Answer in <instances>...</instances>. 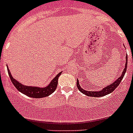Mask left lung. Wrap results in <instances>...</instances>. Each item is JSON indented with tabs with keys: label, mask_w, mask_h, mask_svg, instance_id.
<instances>
[{
	"label": "left lung",
	"mask_w": 133,
	"mask_h": 133,
	"mask_svg": "<svg viewBox=\"0 0 133 133\" xmlns=\"http://www.w3.org/2000/svg\"><path fill=\"white\" fill-rule=\"evenodd\" d=\"M127 56H126V63H125V68L123 70V72H122L121 75L120 76L119 78H117L116 81L112 83L111 84H109V86H107V87L104 88L102 90H101L100 91H88V90H85L83 89L81 87L79 83H78V80L77 79V88L78 89V90L81 91V92H83L84 95H87L88 97H104L105 95H108V94H110V92H113L114 90H115L116 88L119 85L121 81L123 80V77L124 76V74L127 71Z\"/></svg>",
	"instance_id": "1"
}]
</instances>
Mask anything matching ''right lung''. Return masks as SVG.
<instances>
[{"instance_id": "right-lung-1", "label": "right lung", "mask_w": 133, "mask_h": 133, "mask_svg": "<svg viewBox=\"0 0 133 133\" xmlns=\"http://www.w3.org/2000/svg\"><path fill=\"white\" fill-rule=\"evenodd\" d=\"M8 72H9V77L10 78V81L13 83L16 89L22 93L24 94L25 95L32 98H43V97H48L49 95H51L52 92L56 90L58 84V79L60 75H61V72H60L56 77L51 81L50 84L45 87L41 88L36 87H30V86H25L22 83H20L18 81H16L14 77L11 75L10 70L9 68L7 69Z\"/></svg>"}]
</instances>
